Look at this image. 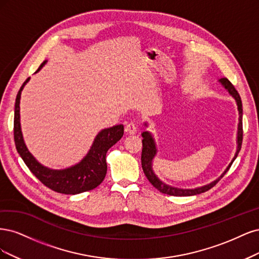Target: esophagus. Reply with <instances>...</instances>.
Masks as SVG:
<instances>
[{
    "instance_id": "esophagus-1",
    "label": "esophagus",
    "mask_w": 259,
    "mask_h": 259,
    "mask_svg": "<svg viewBox=\"0 0 259 259\" xmlns=\"http://www.w3.org/2000/svg\"><path fill=\"white\" fill-rule=\"evenodd\" d=\"M124 130H126V132L129 133V135H136L137 130H138V127H137L136 123L129 122V123H127L126 129H124Z\"/></svg>"
}]
</instances>
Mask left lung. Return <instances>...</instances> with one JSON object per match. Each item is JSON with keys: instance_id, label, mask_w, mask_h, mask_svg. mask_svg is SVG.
<instances>
[{"instance_id": "left-lung-1", "label": "left lung", "mask_w": 259, "mask_h": 259, "mask_svg": "<svg viewBox=\"0 0 259 259\" xmlns=\"http://www.w3.org/2000/svg\"><path fill=\"white\" fill-rule=\"evenodd\" d=\"M220 84L228 91V94L236 100V103L238 106V111H239V122H238V131H237V151L235 156H233L232 160L228 164V166L225 171L220 175V177L214 180L213 182L208 183L206 185L203 186H199L196 188H179V187H174L171 185L165 184L164 182H162L159 178L157 177V174L155 173L153 169V161L154 158L157 155V145L154 139V136L152 135L149 131H143L142 132V137H143V140H142V143H143V148H142V156H141V160H142V168H143L144 174L146 175L147 180L151 182V184L157 188L160 193L170 195V196H177V197H188V196H196L199 194H202L207 191L208 189H211L213 186L216 185L218 183L225 174L227 173L229 168L231 166L232 162L236 160V158L238 157V154L241 149L242 145V138H243V130H242V101L241 98L238 94V91L236 88L233 87L231 82L227 78H221ZM144 126L147 127L148 123L145 121Z\"/></svg>"}]
</instances>
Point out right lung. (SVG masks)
<instances>
[{"label":"right lung","mask_w":259,"mask_h":259,"mask_svg":"<svg viewBox=\"0 0 259 259\" xmlns=\"http://www.w3.org/2000/svg\"><path fill=\"white\" fill-rule=\"evenodd\" d=\"M47 60L39 65L37 73L46 64ZM30 80V77L23 82L19 89L15 103L14 117V139L17 152L27 164L30 171L43 183L45 186L57 193L64 195H77L84 191L96 188L101 184L107 171L106 153L123 136L122 124H116L111 128L100 131L96 136L93 144L86 156L71 166L64 169H51L41 164L33 156L24 143L20 124V98L21 93Z\"/></svg>","instance_id":"add662e5"}]
</instances>
